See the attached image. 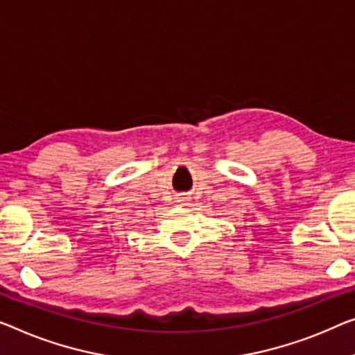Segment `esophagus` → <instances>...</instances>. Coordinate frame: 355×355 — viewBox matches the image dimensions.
Listing matches in <instances>:
<instances>
[{"label": "esophagus", "instance_id": "1", "mask_svg": "<svg viewBox=\"0 0 355 355\" xmlns=\"http://www.w3.org/2000/svg\"><path fill=\"white\" fill-rule=\"evenodd\" d=\"M182 200H183V199H182Z\"/></svg>", "mask_w": 355, "mask_h": 355}]
</instances>
